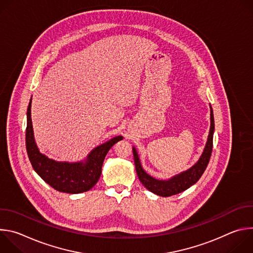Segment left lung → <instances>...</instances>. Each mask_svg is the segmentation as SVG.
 <instances>
[{"label": "left lung", "instance_id": "obj_1", "mask_svg": "<svg viewBox=\"0 0 253 253\" xmlns=\"http://www.w3.org/2000/svg\"><path fill=\"white\" fill-rule=\"evenodd\" d=\"M209 106H210V129H209V134L205 144V147L198 161L186 171L174 175L169 179L154 178L143 169L137 150L133 146V156H134L136 172L139 180L144 185V187H146L149 191H151L154 194H157L162 197H168V196L178 194L182 191H185L186 189H188L198 181L199 178L202 176L203 172L205 171L208 165L211 152H212L214 117H213V111H212L211 105L209 104Z\"/></svg>", "mask_w": 253, "mask_h": 253}]
</instances>
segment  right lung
Segmentation results:
<instances>
[{"instance_id": "add662e5", "label": "right lung", "mask_w": 253, "mask_h": 253, "mask_svg": "<svg viewBox=\"0 0 253 253\" xmlns=\"http://www.w3.org/2000/svg\"><path fill=\"white\" fill-rule=\"evenodd\" d=\"M32 99L27 110L26 148L30 162L35 170L46 183L54 189L69 193L78 194L90 190L101 176L102 165L108 151L123 136H116L93 148L84 160L77 162L56 161L41 153L34 137L31 118Z\"/></svg>"}]
</instances>
